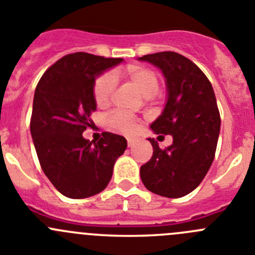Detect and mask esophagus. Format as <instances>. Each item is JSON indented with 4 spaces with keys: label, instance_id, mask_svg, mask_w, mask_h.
Masks as SVG:
<instances>
[{
    "label": "esophagus",
    "instance_id": "34e87169",
    "mask_svg": "<svg viewBox=\"0 0 255 255\" xmlns=\"http://www.w3.org/2000/svg\"><path fill=\"white\" fill-rule=\"evenodd\" d=\"M127 142H128V147H132L133 144H134V142H136V139H134V138H127Z\"/></svg>",
    "mask_w": 255,
    "mask_h": 255
}]
</instances>
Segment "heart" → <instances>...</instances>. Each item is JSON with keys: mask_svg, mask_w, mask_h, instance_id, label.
<instances>
[{"mask_svg": "<svg viewBox=\"0 0 255 255\" xmlns=\"http://www.w3.org/2000/svg\"><path fill=\"white\" fill-rule=\"evenodd\" d=\"M125 73L130 84L146 99L155 96L156 93L159 91L160 82L153 71L146 67H141V66H128ZM114 90H116L114 73H104L103 76L96 80L95 85H94V98H95L96 104L99 107L107 105L111 102ZM109 125L126 134H132L138 128V125L134 121H132L129 117L125 116L123 113H114L113 116H111Z\"/></svg>", "mask_w": 255, "mask_h": 255, "instance_id": "obj_1", "label": "heart"}]
</instances>
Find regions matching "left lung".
Listing matches in <instances>:
<instances>
[{
	"mask_svg": "<svg viewBox=\"0 0 255 255\" xmlns=\"http://www.w3.org/2000/svg\"><path fill=\"white\" fill-rule=\"evenodd\" d=\"M138 61L159 68L166 86L165 107L150 128L173 137L165 150L147 138L153 153L139 169L141 180L152 193L180 198L201 184L215 157L221 126L216 96L205 73L182 54L159 52Z\"/></svg>",
	"mask_w": 255,
	"mask_h": 255,
	"instance_id": "8db88e82",
	"label": "left lung"
}]
</instances>
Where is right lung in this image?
<instances>
[{
	"label": "right lung",
	"mask_w": 255,
	"mask_h": 255,
	"mask_svg": "<svg viewBox=\"0 0 255 255\" xmlns=\"http://www.w3.org/2000/svg\"><path fill=\"white\" fill-rule=\"evenodd\" d=\"M123 58L77 52L48 68L34 94L30 132L43 171L68 198H88L107 188L127 139L111 132L98 142L84 138L96 111L95 80Z\"/></svg>",
	"instance_id": "add662e5"
}]
</instances>
